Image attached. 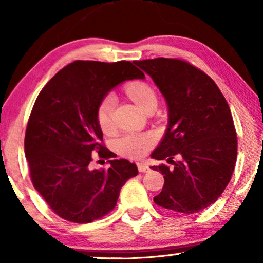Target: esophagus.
I'll use <instances>...</instances> for the list:
<instances>
[{"instance_id": "1", "label": "esophagus", "mask_w": 263, "mask_h": 263, "mask_svg": "<svg viewBox=\"0 0 263 263\" xmlns=\"http://www.w3.org/2000/svg\"><path fill=\"white\" fill-rule=\"evenodd\" d=\"M138 170L140 172H148L149 171V167H148V165L140 163V164H138Z\"/></svg>"}]
</instances>
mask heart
<instances>
[{
	"mask_svg": "<svg viewBox=\"0 0 263 263\" xmlns=\"http://www.w3.org/2000/svg\"><path fill=\"white\" fill-rule=\"evenodd\" d=\"M127 95L133 102L138 104L145 112L156 109L158 96L152 86L147 82H134L128 86ZM117 98L115 93L109 92L103 97L97 107V122L103 132H109L112 128L114 110ZM157 143V136L152 132L127 133L115 141V148L121 156L129 159H140L145 157L148 151Z\"/></svg>",
	"mask_w": 263,
	"mask_h": 263,
	"instance_id": "b5f03b06",
	"label": "heart"
}]
</instances>
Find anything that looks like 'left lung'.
<instances>
[{"instance_id":"8db88e82","label":"left lung","mask_w":263,"mask_h":263,"mask_svg":"<svg viewBox=\"0 0 263 263\" xmlns=\"http://www.w3.org/2000/svg\"><path fill=\"white\" fill-rule=\"evenodd\" d=\"M135 64L153 79L168 107L167 129L152 158L174 167H151L164 175L153 201L170 211L197 213L218 200L235 170L237 133L229 104L217 84L186 61L158 57Z\"/></svg>"}]
</instances>
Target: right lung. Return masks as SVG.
<instances>
[{"label": "right lung", "instance_id": "1", "mask_svg": "<svg viewBox=\"0 0 263 263\" xmlns=\"http://www.w3.org/2000/svg\"><path fill=\"white\" fill-rule=\"evenodd\" d=\"M145 74L129 61H75L39 93L25 134V156L35 190L64 220L86 224L116 206L120 190L138 167L127 159L91 170L92 154L112 158L103 145L97 107L118 84Z\"/></svg>", "mask_w": 263, "mask_h": 263}]
</instances>
